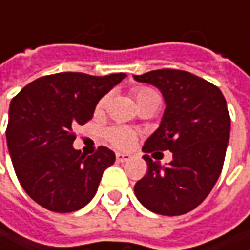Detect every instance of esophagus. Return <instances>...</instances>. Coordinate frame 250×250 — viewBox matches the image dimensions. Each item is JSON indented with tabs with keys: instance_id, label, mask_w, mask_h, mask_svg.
<instances>
[{
	"instance_id": "esophagus-1",
	"label": "esophagus",
	"mask_w": 250,
	"mask_h": 250,
	"mask_svg": "<svg viewBox=\"0 0 250 250\" xmlns=\"http://www.w3.org/2000/svg\"><path fill=\"white\" fill-rule=\"evenodd\" d=\"M130 158H131L130 154H122V152H117V154H116V159H117V162H127Z\"/></svg>"
}]
</instances>
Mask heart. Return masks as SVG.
<instances>
[{
  "instance_id": "b5f03b06",
  "label": "heart",
  "mask_w": 250,
  "mask_h": 250,
  "mask_svg": "<svg viewBox=\"0 0 250 250\" xmlns=\"http://www.w3.org/2000/svg\"><path fill=\"white\" fill-rule=\"evenodd\" d=\"M133 96H134V101H136L140 110L146 109V107H154V106L158 107L159 101H161L157 91L149 86H137L133 89ZM107 101H109V95L102 96L96 104V110L98 112L104 110L107 104ZM136 136V131L131 128H127V127H112L104 133L106 140L119 149H125V148L133 146Z\"/></svg>"
}]
</instances>
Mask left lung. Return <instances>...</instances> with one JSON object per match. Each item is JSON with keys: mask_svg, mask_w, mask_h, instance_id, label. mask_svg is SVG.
<instances>
[{"mask_svg": "<svg viewBox=\"0 0 250 250\" xmlns=\"http://www.w3.org/2000/svg\"><path fill=\"white\" fill-rule=\"evenodd\" d=\"M134 80L157 86L167 104L161 125L143 151L173 155L167 167L144 155L148 170L134 193L149 211L186 214L210 194L223 170L231 130L225 98L211 82L188 71L154 70Z\"/></svg>", "mask_w": 250, "mask_h": 250, "instance_id": "8db88e82", "label": "left lung"}]
</instances>
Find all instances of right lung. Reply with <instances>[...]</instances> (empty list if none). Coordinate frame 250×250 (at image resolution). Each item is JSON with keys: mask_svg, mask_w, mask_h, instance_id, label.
<instances>
[{"mask_svg": "<svg viewBox=\"0 0 250 250\" xmlns=\"http://www.w3.org/2000/svg\"><path fill=\"white\" fill-rule=\"evenodd\" d=\"M123 78L59 72L27 83L11 101L9 155L21 186L42 207L71 212L92 200L116 155L106 146L88 157L74 149L72 128L89 122L99 99Z\"/></svg>", "mask_w": 250, "mask_h": 250, "instance_id": "1", "label": "right lung"}]
</instances>
